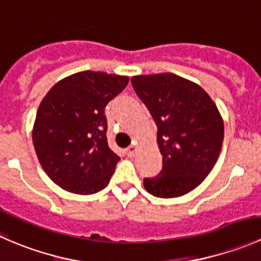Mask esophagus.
I'll use <instances>...</instances> for the list:
<instances>
[{
    "label": "esophagus",
    "mask_w": 261,
    "mask_h": 261,
    "mask_svg": "<svg viewBox=\"0 0 261 261\" xmlns=\"http://www.w3.org/2000/svg\"><path fill=\"white\" fill-rule=\"evenodd\" d=\"M135 152H136V146L135 145H131V146H128L127 149H126V154H127V156H134V155H135Z\"/></svg>",
    "instance_id": "34e87169"
}]
</instances>
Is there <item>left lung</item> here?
I'll use <instances>...</instances> for the list:
<instances>
[{
	"instance_id": "1",
	"label": "left lung",
	"mask_w": 261,
	"mask_h": 261,
	"mask_svg": "<svg viewBox=\"0 0 261 261\" xmlns=\"http://www.w3.org/2000/svg\"><path fill=\"white\" fill-rule=\"evenodd\" d=\"M139 98L158 126L162 172L144 187L159 198H175L198 187L210 174L223 141V120L199 84L173 73L131 78Z\"/></svg>"
}]
</instances>
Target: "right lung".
<instances>
[{"instance_id":"1","label":"right lung","mask_w":261,"mask_h":261,"mask_svg":"<svg viewBox=\"0 0 261 261\" xmlns=\"http://www.w3.org/2000/svg\"><path fill=\"white\" fill-rule=\"evenodd\" d=\"M128 80L84 70L55 83L43 98L33 143L44 172L60 188L75 194L106 188L120 156L107 143L105 109Z\"/></svg>"}]
</instances>
